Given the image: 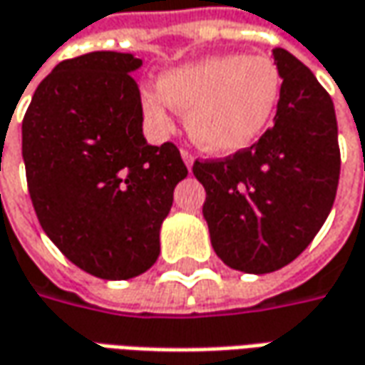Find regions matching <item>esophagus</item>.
Segmentation results:
<instances>
[{"label": "esophagus", "mask_w": 365, "mask_h": 365, "mask_svg": "<svg viewBox=\"0 0 365 365\" xmlns=\"http://www.w3.org/2000/svg\"><path fill=\"white\" fill-rule=\"evenodd\" d=\"M182 159H183V163H185V168H187V170H192V165H194V155H192L187 149H182Z\"/></svg>", "instance_id": "obj_1"}]
</instances>
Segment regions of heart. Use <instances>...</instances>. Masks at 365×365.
I'll return each mask as SVG.
<instances>
[{
    "mask_svg": "<svg viewBox=\"0 0 365 365\" xmlns=\"http://www.w3.org/2000/svg\"><path fill=\"white\" fill-rule=\"evenodd\" d=\"M281 95L283 78L272 58L222 54L168 70L159 91H141V105L159 129L171 127L170 105L187 113L185 127L197 147L232 155L269 129Z\"/></svg>",
    "mask_w": 365,
    "mask_h": 365,
    "instance_id": "b5f03b06",
    "label": "heart"
}]
</instances>
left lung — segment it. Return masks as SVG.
Wrapping results in <instances>:
<instances>
[{
	"label": "left lung",
	"instance_id": "obj_1",
	"mask_svg": "<svg viewBox=\"0 0 365 365\" xmlns=\"http://www.w3.org/2000/svg\"><path fill=\"white\" fill-rule=\"evenodd\" d=\"M272 56L283 78L272 127L245 151L194 163L214 252L248 274L283 269L311 245L339 182L331 96L291 52Z\"/></svg>",
	"mask_w": 365,
	"mask_h": 365
}]
</instances>
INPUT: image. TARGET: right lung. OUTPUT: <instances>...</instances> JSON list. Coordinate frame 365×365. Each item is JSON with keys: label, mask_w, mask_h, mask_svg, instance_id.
I'll return each instance as SVG.
<instances>
[{"label": "right lung", "mask_w": 365, "mask_h": 365, "mask_svg": "<svg viewBox=\"0 0 365 365\" xmlns=\"http://www.w3.org/2000/svg\"><path fill=\"white\" fill-rule=\"evenodd\" d=\"M143 60L91 52L38 84L21 123V155L36 216L60 252L88 274L125 281L159 257L173 190L187 175L173 143H147Z\"/></svg>", "instance_id": "add662e5"}]
</instances>
